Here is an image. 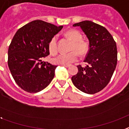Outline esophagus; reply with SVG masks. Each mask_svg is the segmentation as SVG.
I'll return each mask as SVG.
<instances>
[{
  "mask_svg": "<svg viewBox=\"0 0 129 129\" xmlns=\"http://www.w3.org/2000/svg\"><path fill=\"white\" fill-rule=\"evenodd\" d=\"M61 66H65V67H66V68L70 67V65H68V64H62Z\"/></svg>",
  "mask_w": 129,
  "mask_h": 129,
  "instance_id": "34e87169",
  "label": "esophagus"
}]
</instances>
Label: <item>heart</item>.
I'll use <instances>...</instances> for the list:
<instances>
[{"label": "heart", "instance_id": "b5f03b06", "mask_svg": "<svg viewBox=\"0 0 129 129\" xmlns=\"http://www.w3.org/2000/svg\"><path fill=\"white\" fill-rule=\"evenodd\" d=\"M66 36L70 40L72 41V44L70 48L72 52L64 54L61 53L52 59V63L55 64H70L76 61L78 59V54L83 55L87 50V45L82 41V35L76 30H69L66 33ZM57 37L54 36L51 38L48 43V49L51 54H55L57 52Z\"/></svg>", "mask_w": 129, "mask_h": 129}]
</instances>
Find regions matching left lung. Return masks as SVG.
Returning <instances> with one entry per match:
<instances>
[{"label": "left lung", "instance_id": "left-lung-1", "mask_svg": "<svg viewBox=\"0 0 129 129\" xmlns=\"http://www.w3.org/2000/svg\"><path fill=\"white\" fill-rule=\"evenodd\" d=\"M80 26L89 40V51L84 62L77 66L78 72L72 77L74 86L93 94L101 91L110 81L117 65V46L112 35L104 26L85 20L73 24Z\"/></svg>", "mask_w": 129, "mask_h": 129}]
</instances>
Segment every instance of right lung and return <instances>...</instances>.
<instances>
[{"label": "right lung", "mask_w": 129, "mask_h": 129, "mask_svg": "<svg viewBox=\"0 0 129 129\" xmlns=\"http://www.w3.org/2000/svg\"><path fill=\"white\" fill-rule=\"evenodd\" d=\"M63 26L33 20L17 30L8 50V66L20 87L30 93L42 91L52 81L57 66L42 62L50 54L48 43Z\"/></svg>", "instance_id": "right-lung-1"}]
</instances>
